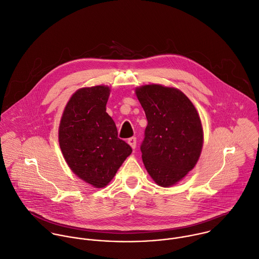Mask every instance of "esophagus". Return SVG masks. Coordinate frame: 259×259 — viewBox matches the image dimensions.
I'll use <instances>...</instances> for the list:
<instances>
[{
    "label": "esophagus",
    "instance_id": "esophagus-1",
    "mask_svg": "<svg viewBox=\"0 0 259 259\" xmlns=\"http://www.w3.org/2000/svg\"><path fill=\"white\" fill-rule=\"evenodd\" d=\"M128 144L133 148L135 149L136 148V137H131L128 139Z\"/></svg>",
    "mask_w": 259,
    "mask_h": 259
}]
</instances>
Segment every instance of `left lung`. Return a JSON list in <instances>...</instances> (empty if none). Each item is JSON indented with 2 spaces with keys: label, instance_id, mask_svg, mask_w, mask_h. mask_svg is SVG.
<instances>
[{
  "label": "left lung",
  "instance_id": "1",
  "mask_svg": "<svg viewBox=\"0 0 259 259\" xmlns=\"http://www.w3.org/2000/svg\"><path fill=\"white\" fill-rule=\"evenodd\" d=\"M147 127L141 143L146 170L160 187L181 181L196 165L203 146L199 114L180 90L147 84L136 89Z\"/></svg>",
  "mask_w": 259,
  "mask_h": 259
}]
</instances>
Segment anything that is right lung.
I'll list each match as a JSON object with an SVG mask.
<instances>
[{"mask_svg":"<svg viewBox=\"0 0 259 259\" xmlns=\"http://www.w3.org/2000/svg\"><path fill=\"white\" fill-rule=\"evenodd\" d=\"M110 89L83 88L68 101L59 125V145L66 163L82 181L96 188L107 186L132 148L118 138L106 112Z\"/></svg>","mask_w":259,"mask_h":259,"instance_id":"obj_1","label":"right lung"}]
</instances>
